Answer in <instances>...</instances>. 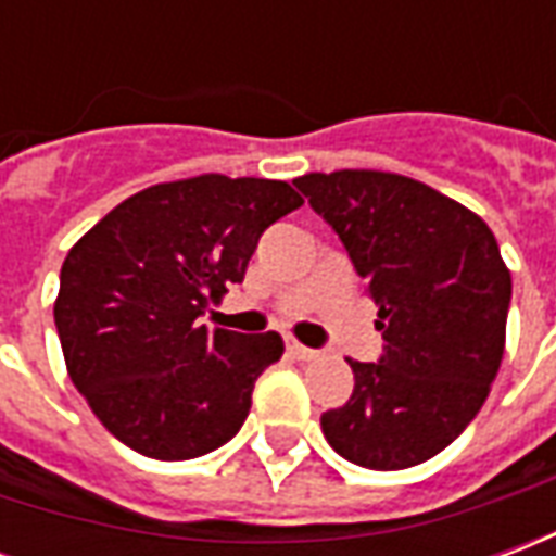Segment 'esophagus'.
Segmentation results:
<instances>
[{
  "mask_svg": "<svg viewBox=\"0 0 556 556\" xmlns=\"http://www.w3.org/2000/svg\"><path fill=\"white\" fill-rule=\"evenodd\" d=\"M286 351H289V357H294V361H313V357H318V351L306 349L294 337H286Z\"/></svg>",
  "mask_w": 556,
  "mask_h": 556,
  "instance_id": "34e87169",
  "label": "esophagus"
}]
</instances>
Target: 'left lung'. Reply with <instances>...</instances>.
Listing matches in <instances>:
<instances>
[{"instance_id": "1", "label": "left lung", "mask_w": 556, "mask_h": 556, "mask_svg": "<svg viewBox=\"0 0 556 556\" xmlns=\"http://www.w3.org/2000/svg\"><path fill=\"white\" fill-rule=\"evenodd\" d=\"M337 231L378 303V363L349 361L354 393L321 414L327 443L369 470L446 450L501 369L513 277L482 219L429 184L372 169L294 181Z\"/></svg>"}]
</instances>
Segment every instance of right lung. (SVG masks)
<instances>
[{
  "label": "right lung",
  "instance_id": "1",
  "mask_svg": "<svg viewBox=\"0 0 556 556\" xmlns=\"http://www.w3.org/2000/svg\"><path fill=\"white\" fill-rule=\"evenodd\" d=\"M301 205L286 181L199 175L130 195L74 243L55 330L71 381L125 446L184 462L241 431L282 339L211 330L199 315L241 282L262 231Z\"/></svg>",
  "mask_w": 556,
  "mask_h": 556
}]
</instances>
